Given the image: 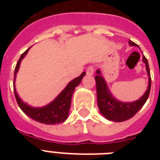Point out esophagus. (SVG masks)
Returning <instances> with one entry per match:
<instances>
[{"mask_svg":"<svg viewBox=\"0 0 160 160\" xmlns=\"http://www.w3.org/2000/svg\"><path fill=\"white\" fill-rule=\"evenodd\" d=\"M94 74V67L93 66H89L86 70V75H92Z\"/></svg>","mask_w":160,"mask_h":160,"instance_id":"1","label":"esophagus"}]
</instances>
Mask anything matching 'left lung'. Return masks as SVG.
<instances>
[{
  "mask_svg": "<svg viewBox=\"0 0 160 160\" xmlns=\"http://www.w3.org/2000/svg\"><path fill=\"white\" fill-rule=\"evenodd\" d=\"M129 46H138L131 41H129ZM143 61L145 64L146 71L149 77V84L146 91L139 98V100L133 102H122L117 100L116 98L109 91L106 81L101 75L100 69L96 70L97 75L95 76L96 82V92H97L98 107L103 116L105 119L114 122H123L130 119L141 109L144 103L146 102L149 97L151 87V78L149 71V64L145 56H143Z\"/></svg>",
  "mask_w": 160,
  "mask_h": 160,
  "instance_id": "1",
  "label": "left lung"
}]
</instances>
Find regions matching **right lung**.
I'll use <instances>...</instances> for the list:
<instances>
[{
  "instance_id": "obj_1",
  "label": "right lung",
  "mask_w": 160,
  "mask_h": 160,
  "mask_svg": "<svg viewBox=\"0 0 160 160\" xmlns=\"http://www.w3.org/2000/svg\"><path fill=\"white\" fill-rule=\"evenodd\" d=\"M29 50H26L19 59L18 62L16 64L14 72V93L16 96V101L19 107L25 113V114L34 120L42 123L45 124H55L63 123L66 120L69 116V110H70V105H71V98L73 93L75 91V87H77L81 82L83 77L85 75V72H83L80 76L75 78L74 80L68 83V85L61 92L57 95L53 101L49 103L48 105L42 107H33L24 102L21 98L19 97L18 94L16 92L15 81H16V75L18 72L21 60L28 53Z\"/></svg>"
}]
</instances>
